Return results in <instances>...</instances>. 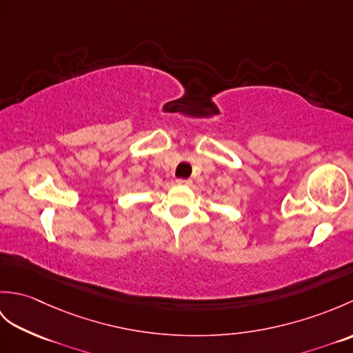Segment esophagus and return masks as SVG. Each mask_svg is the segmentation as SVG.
Masks as SVG:
<instances>
[{
    "mask_svg": "<svg viewBox=\"0 0 353 353\" xmlns=\"http://www.w3.org/2000/svg\"><path fill=\"white\" fill-rule=\"evenodd\" d=\"M176 182H177V185H181V186H190L192 183L191 179H177Z\"/></svg>",
    "mask_w": 353,
    "mask_h": 353,
    "instance_id": "esophagus-1",
    "label": "esophagus"
}]
</instances>
